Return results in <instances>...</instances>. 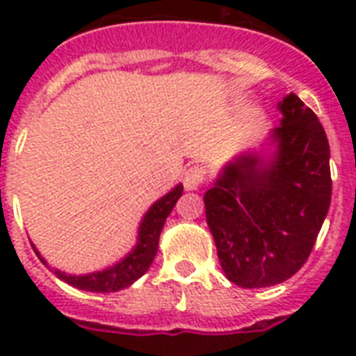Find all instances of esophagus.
I'll return each mask as SVG.
<instances>
[{
  "instance_id": "obj_1",
  "label": "esophagus",
  "mask_w": 356,
  "mask_h": 356,
  "mask_svg": "<svg viewBox=\"0 0 356 356\" xmlns=\"http://www.w3.org/2000/svg\"><path fill=\"white\" fill-rule=\"evenodd\" d=\"M203 181H205V172H203V168L200 166H194L190 168L188 172L184 173V190H188V192H194V190H197L203 184Z\"/></svg>"
}]
</instances>
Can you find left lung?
Listing matches in <instances>:
<instances>
[{
  "mask_svg": "<svg viewBox=\"0 0 356 356\" xmlns=\"http://www.w3.org/2000/svg\"><path fill=\"white\" fill-rule=\"evenodd\" d=\"M281 125L220 168L203 195L229 281L266 288L307 262L331 205L329 140L296 94L277 103Z\"/></svg>",
  "mask_w": 356,
  "mask_h": 356,
  "instance_id": "1",
  "label": "left lung"
}]
</instances>
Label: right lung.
I'll list each match as a JSON object with an SVG mask.
<instances>
[{
  "mask_svg": "<svg viewBox=\"0 0 356 356\" xmlns=\"http://www.w3.org/2000/svg\"><path fill=\"white\" fill-rule=\"evenodd\" d=\"M181 195H183V184L179 183L147 209V212L140 220L136 243L123 259L114 262L113 266H107L105 270L92 271V273H81V275L66 273L58 268H51V271L60 281L68 282L70 286L79 288L85 292L111 293L131 286L134 281H138L140 277L149 270L151 262L155 259L156 249H159V238H161L164 222H166V218L170 216V212ZM33 249H35L36 257L40 259L42 264L47 266V260L35 248V243H33Z\"/></svg>",
  "mask_w": 356,
  "mask_h": 356,
  "instance_id": "right-lung-1",
  "label": "right lung"
}]
</instances>
